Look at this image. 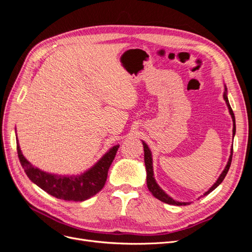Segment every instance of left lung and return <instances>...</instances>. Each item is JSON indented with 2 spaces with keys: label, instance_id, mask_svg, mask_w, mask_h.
<instances>
[{
  "label": "left lung",
  "instance_id": "obj_1",
  "mask_svg": "<svg viewBox=\"0 0 252 252\" xmlns=\"http://www.w3.org/2000/svg\"><path fill=\"white\" fill-rule=\"evenodd\" d=\"M223 97L224 100L226 102V105L228 107V110H229V113L231 116V119H232V122H233V129H232V135L234 138V134H235V118H234V113L230 107V104H229V101H228V96H227V87L226 85H224V94H223ZM143 147H144V161H145V167H146V172H147V177H146V180H147V187L149 189V191L152 193V195H154L155 197H157L158 200L162 201L166 204H170V205H177V206H184V205H189L190 203L189 202H178L173 200L171 196H169L168 194H167L164 190L158 186V184L157 183L156 179H155V174H154V164H152V155H151V151L148 147V145L143 142ZM231 159H232V148H231V151H230V157L229 158H228V162H227V165L225 166L224 170L222 171V173L220 174V177L218 178L217 182L213 184L209 189L208 191H206L204 193V195H207L209 194L211 191H213L220 183L223 182V180L225 179L226 174L228 172V170H229V167L231 165Z\"/></svg>",
  "mask_w": 252,
  "mask_h": 252
}]
</instances>
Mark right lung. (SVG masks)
<instances>
[{
  "label": "right lung",
  "instance_id": "add662e5",
  "mask_svg": "<svg viewBox=\"0 0 252 252\" xmlns=\"http://www.w3.org/2000/svg\"><path fill=\"white\" fill-rule=\"evenodd\" d=\"M120 145H114L98 161L81 174L62 175L49 173L34 167L23 156L19 141L17 150L20 162L29 180L44 191L57 199L73 202H83L96 194L104 187L109 167L117 155Z\"/></svg>",
  "mask_w": 252,
  "mask_h": 252
}]
</instances>
